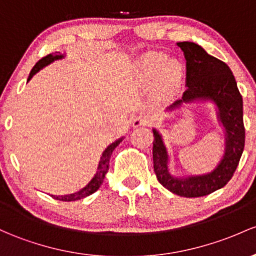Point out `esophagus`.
Returning a JSON list of instances; mask_svg holds the SVG:
<instances>
[{"label":"esophagus","instance_id":"obj_1","mask_svg":"<svg viewBox=\"0 0 256 256\" xmlns=\"http://www.w3.org/2000/svg\"><path fill=\"white\" fill-rule=\"evenodd\" d=\"M151 124V117L148 114H139L133 120V127H142V126Z\"/></svg>","mask_w":256,"mask_h":256}]
</instances>
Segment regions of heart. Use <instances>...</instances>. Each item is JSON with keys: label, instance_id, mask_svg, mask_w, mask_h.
Returning <instances> with one entry per match:
<instances>
[{"label": "heart", "instance_id": "heart-1", "mask_svg": "<svg viewBox=\"0 0 256 256\" xmlns=\"http://www.w3.org/2000/svg\"><path fill=\"white\" fill-rule=\"evenodd\" d=\"M139 76L145 84L156 83L164 76L166 85L173 86L180 82V70L177 63L167 62L164 54H151L140 60Z\"/></svg>", "mask_w": 256, "mask_h": 256}]
</instances>
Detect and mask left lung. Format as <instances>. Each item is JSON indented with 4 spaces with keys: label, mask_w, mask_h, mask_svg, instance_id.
Listing matches in <instances>:
<instances>
[{
    "label": "left lung",
    "mask_w": 256,
    "mask_h": 256,
    "mask_svg": "<svg viewBox=\"0 0 256 256\" xmlns=\"http://www.w3.org/2000/svg\"><path fill=\"white\" fill-rule=\"evenodd\" d=\"M186 61V86L182 98L170 108L195 98H210L218 107V118L226 129V152L224 160L214 172L199 177L178 180L167 171L166 148L161 136L154 129V171L158 180L172 193L186 198L205 196L230 182L237 170L246 145L243 122V98L232 70L224 62L210 56L202 46L194 42L177 44Z\"/></svg>",
    "instance_id": "1"
}]
</instances>
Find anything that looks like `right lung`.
<instances>
[{
    "mask_svg": "<svg viewBox=\"0 0 256 256\" xmlns=\"http://www.w3.org/2000/svg\"><path fill=\"white\" fill-rule=\"evenodd\" d=\"M62 57H63V54H61V52H54V54H48V56L42 57V58H41L40 61L38 62L34 67H32V72H30V74H29L28 82L32 78V76H34L35 73L39 72L41 68L45 67V66H48V64H50V63L54 62V60L62 58ZM120 142H122V138H120V140H117V142H112V144L110 145V146L107 148L105 151H104L102 156H101V158H100V162H98V172H96L95 177L90 180V183L88 184L86 186H84L82 190L76 192V193H74V194L64 195V196H54V195H52V196L57 200H61V202H76V200L83 199V198H86V196H89V195H92V193H95V192L100 188L101 184L104 183L106 173H107V171H108L110 158H111V155H112V151L116 149Z\"/></svg>",
    "mask_w": 256,
    "mask_h": 256,
    "instance_id": "right-lung-1",
    "label": "right lung"
}]
</instances>
